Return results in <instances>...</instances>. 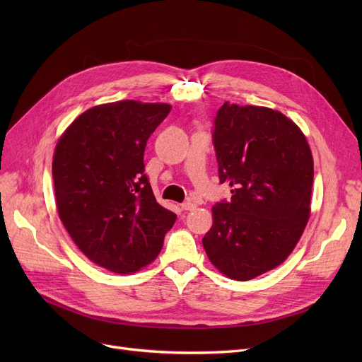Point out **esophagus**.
I'll return each mask as SVG.
<instances>
[{
  "label": "esophagus",
  "instance_id": "esophagus-1",
  "mask_svg": "<svg viewBox=\"0 0 362 362\" xmlns=\"http://www.w3.org/2000/svg\"><path fill=\"white\" fill-rule=\"evenodd\" d=\"M180 206H182L183 211H192V210H195V208H197V204H194L191 201H186Z\"/></svg>",
  "mask_w": 362,
  "mask_h": 362
}]
</instances>
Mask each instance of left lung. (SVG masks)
<instances>
[{"label":"left lung","mask_w":362,"mask_h":362,"mask_svg":"<svg viewBox=\"0 0 362 362\" xmlns=\"http://www.w3.org/2000/svg\"><path fill=\"white\" fill-rule=\"evenodd\" d=\"M213 144L230 201L213 206L202 245L227 277L245 281L289 257L310 218L314 163L300 129L267 107L224 103Z\"/></svg>","instance_id":"left-lung-1"}]
</instances>
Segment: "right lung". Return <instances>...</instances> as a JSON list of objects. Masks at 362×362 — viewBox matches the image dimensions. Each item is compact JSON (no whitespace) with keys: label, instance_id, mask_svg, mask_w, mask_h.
<instances>
[{"label":"right lung","instance_id":"obj_1","mask_svg":"<svg viewBox=\"0 0 362 362\" xmlns=\"http://www.w3.org/2000/svg\"><path fill=\"white\" fill-rule=\"evenodd\" d=\"M170 110L132 100L97 105L55 146L59 216L79 250L112 273H135L154 261L176 221L144 173L146 141Z\"/></svg>","mask_w":362,"mask_h":362}]
</instances>
